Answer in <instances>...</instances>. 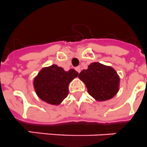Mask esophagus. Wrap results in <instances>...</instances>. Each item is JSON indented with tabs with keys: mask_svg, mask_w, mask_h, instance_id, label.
<instances>
[{
	"mask_svg": "<svg viewBox=\"0 0 147 147\" xmlns=\"http://www.w3.org/2000/svg\"><path fill=\"white\" fill-rule=\"evenodd\" d=\"M76 70L78 72V73H80V72H81V67H80V66H78V67L76 68Z\"/></svg>",
	"mask_w": 147,
	"mask_h": 147,
	"instance_id": "1",
	"label": "esophagus"
}]
</instances>
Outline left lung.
<instances>
[{
  "label": "left lung",
  "instance_id": "left-lung-1",
  "mask_svg": "<svg viewBox=\"0 0 147 147\" xmlns=\"http://www.w3.org/2000/svg\"><path fill=\"white\" fill-rule=\"evenodd\" d=\"M78 78L85 84L89 94L98 102L109 100L119 91V77L111 66L92 63Z\"/></svg>",
  "mask_w": 147,
  "mask_h": 147
}]
</instances>
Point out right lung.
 Here are the masks:
<instances>
[{
  "label": "right lung",
  "mask_w": 147,
  "mask_h": 147,
  "mask_svg": "<svg viewBox=\"0 0 147 147\" xmlns=\"http://www.w3.org/2000/svg\"><path fill=\"white\" fill-rule=\"evenodd\" d=\"M78 72L73 69L66 71L54 64L42 68L34 80V87L38 97L44 102L59 105L69 93V84Z\"/></svg>",
  "instance_id": "add662e5"
}]
</instances>
